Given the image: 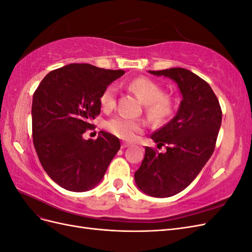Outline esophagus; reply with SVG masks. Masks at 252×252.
Instances as JSON below:
<instances>
[{
    "label": "esophagus",
    "mask_w": 252,
    "mask_h": 252,
    "mask_svg": "<svg viewBox=\"0 0 252 252\" xmlns=\"http://www.w3.org/2000/svg\"><path fill=\"white\" fill-rule=\"evenodd\" d=\"M129 146H130V144H129V143H122V148H127V147H129Z\"/></svg>",
    "instance_id": "esophagus-1"
}]
</instances>
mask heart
<instances>
[{
  "label": "heart",
  "mask_w": 252,
  "mask_h": 252,
  "mask_svg": "<svg viewBox=\"0 0 252 252\" xmlns=\"http://www.w3.org/2000/svg\"><path fill=\"white\" fill-rule=\"evenodd\" d=\"M126 87L145 104V110L151 121L163 123L171 117L174 109L173 98L164 93L163 86L157 81L146 77H139L129 81ZM117 94L118 87L116 84H109L103 89L100 103L104 110H111L116 106ZM106 128L122 140H132L135 134L142 130L143 125L138 120L117 116L106 123Z\"/></svg>",
  "instance_id": "b5f03b06"
}]
</instances>
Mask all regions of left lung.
Segmentation results:
<instances>
[{
    "mask_svg": "<svg viewBox=\"0 0 252 252\" xmlns=\"http://www.w3.org/2000/svg\"><path fill=\"white\" fill-rule=\"evenodd\" d=\"M177 82L183 95L180 108L168 124L151 134L158 148L146 147L134 180L144 193L172 196L184 190L200 173L216 148L222 109L209 84L185 68L149 70Z\"/></svg>",
    "mask_w": 252,
    "mask_h": 252,
    "instance_id": "8db88e82",
    "label": "left lung"
}]
</instances>
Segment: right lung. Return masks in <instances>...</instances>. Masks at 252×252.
I'll return each instance as SVG.
<instances>
[{
    "instance_id": "add662e5",
    "label": "right lung",
    "mask_w": 252,
    "mask_h": 252,
    "mask_svg": "<svg viewBox=\"0 0 252 252\" xmlns=\"http://www.w3.org/2000/svg\"><path fill=\"white\" fill-rule=\"evenodd\" d=\"M124 70L73 63L50 71L33 94V146L52 181L66 190L87 191L103 179L121 144L101 131L96 140H84L101 111L100 95Z\"/></svg>"
}]
</instances>
